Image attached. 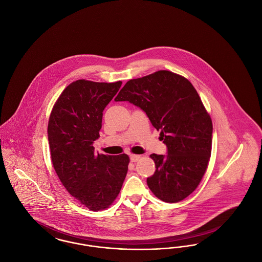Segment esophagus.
Wrapping results in <instances>:
<instances>
[{
  "label": "esophagus",
  "instance_id": "obj_1",
  "mask_svg": "<svg viewBox=\"0 0 262 262\" xmlns=\"http://www.w3.org/2000/svg\"><path fill=\"white\" fill-rule=\"evenodd\" d=\"M140 159V155H137V154H132L130 155V161L132 162H137Z\"/></svg>",
  "mask_w": 262,
  "mask_h": 262
}]
</instances>
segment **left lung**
<instances>
[{
    "label": "left lung",
    "mask_w": 262,
    "mask_h": 262,
    "mask_svg": "<svg viewBox=\"0 0 262 262\" xmlns=\"http://www.w3.org/2000/svg\"><path fill=\"white\" fill-rule=\"evenodd\" d=\"M115 101L142 109L160 130L168 154L150 155L156 171L147 178L153 194L165 202L185 200L199 187L211 156L210 115L190 81L169 71L128 80Z\"/></svg>",
    "instance_id": "obj_1"
}]
</instances>
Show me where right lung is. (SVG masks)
<instances>
[{
  "label": "right lung",
  "mask_w": 262,
  "mask_h": 262,
  "mask_svg": "<svg viewBox=\"0 0 262 262\" xmlns=\"http://www.w3.org/2000/svg\"><path fill=\"white\" fill-rule=\"evenodd\" d=\"M122 81L78 79L63 89L48 123L51 161L62 186L89 210L108 208L119 195L129 157L95 154L103 110Z\"/></svg>",
  "instance_id": "obj_1"
}]
</instances>
